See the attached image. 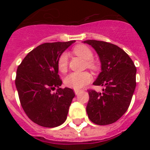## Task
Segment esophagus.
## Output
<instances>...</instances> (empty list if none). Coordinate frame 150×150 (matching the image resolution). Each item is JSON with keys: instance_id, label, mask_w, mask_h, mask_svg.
I'll list each match as a JSON object with an SVG mask.
<instances>
[{"instance_id": "obj_1", "label": "esophagus", "mask_w": 150, "mask_h": 150, "mask_svg": "<svg viewBox=\"0 0 150 150\" xmlns=\"http://www.w3.org/2000/svg\"><path fill=\"white\" fill-rule=\"evenodd\" d=\"M80 91H81V90H79V89H75V90H74V92H75L76 95H79V94L80 93Z\"/></svg>"}]
</instances>
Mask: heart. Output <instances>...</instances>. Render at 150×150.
Masks as SVG:
<instances>
[{"mask_svg":"<svg viewBox=\"0 0 150 150\" xmlns=\"http://www.w3.org/2000/svg\"><path fill=\"white\" fill-rule=\"evenodd\" d=\"M74 52L78 56L86 61L87 67L91 69H95V64L91 59H93V52L85 45H78L74 48ZM68 58L67 55L64 52L58 60V68L60 72H65L67 69ZM91 80V74L88 72H73L65 76L64 82L67 86L70 88L79 89Z\"/></svg>","mask_w":150,"mask_h":150,"instance_id":"b5f03b06","label":"heart"}]
</instances>
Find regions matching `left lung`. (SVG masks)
Listing matches in <instances>:
<instances>
[{
    "label": "left lung",
    "mask_w": 150,
    "mask_h": 150,
    "mask_svg": "<svg viewBox=\"0 0 150 150\" xmlns=\"http://www.w3.org/2000/svg\"><path fill=\"white\" fill-rule=\"evenodd\" d=\"M83 43L95 49L101 63V72L93 85L104 86L101 92L88 90L87 114L95 124H112L129 107L136 87L137 69L129 55L116 45L95 40Z\"/></svg>",
    "instance_id": "left-lung-1"
}]
</instances>
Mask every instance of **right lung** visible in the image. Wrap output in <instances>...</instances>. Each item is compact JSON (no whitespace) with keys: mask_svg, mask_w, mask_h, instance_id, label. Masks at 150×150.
Segmentation results:
<instances>
[{"mask_svg":"<svg viewBox=\"0 0 150 150\" xmlns=\"http://www.w3.org/2000/svg\"><path fill=\"white\" fill-rule=\"evenodd\" d=\"M75 40L45 43L30 51L17 68L15 83L25 112L40 126L54 128L65 122L75 96L73 89L62 88L58 60ZM58 88L55 93L51 91Z\"/></svg>","mask_w":150,"mask_h":150,"instance_id":"1","label":"right lung"}]
</instances>
